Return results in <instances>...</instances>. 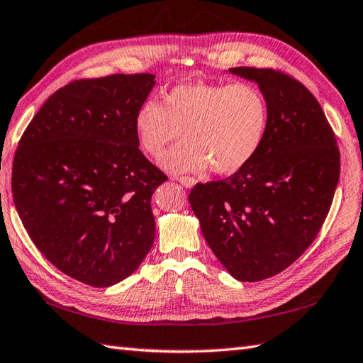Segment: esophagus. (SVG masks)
Instances as JSON below:
<instances>
[{"label":"esophagus","mask_w":363,"mask_h":363,"mask_svg":"<svg viewBox=\"0 0 363 363\" xmlns=\"http://www.w3.org/2000/svg\"><path fill=\"white\" fill-rule=\"evenodd\" d=\"M177 180H179V183L183 184L184 188H192L196 184V180L191 179V177H177Z\"/></svg>","instance_id":"esophagus-1"}]
</instances>
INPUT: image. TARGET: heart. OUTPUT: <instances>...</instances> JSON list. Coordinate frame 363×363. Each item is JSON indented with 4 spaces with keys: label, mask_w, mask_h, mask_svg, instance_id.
<instances>
[{
    "label": "heart",
    "mask_w": 363,
    "mask_h": 363,
    "mask_svg": "<svg viewBox=\"0 0 363 363\" xmlns=\"http://www.w3.org/2000/svg\"><path fill=\"white\" fill-rule=\"evenodd\" d=\"M133 128L140 149L155 160L184 133V146L161 161L169 172L211 167L231 175L259 152L269 128V104L253 84H182L163 96V106L144 102Z\"/></svg>",
    "instance_id": "heart-1"
}]
</instances>
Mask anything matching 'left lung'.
<instances>
[{
	"label": "left lung",
	"instance_id": "1",
	"mask_svg": "<svg viewBox=\"0 0 363 363\" xmlns=\"http://www.w3.org/2000/svg\"><path fill=\"white\" fill-rule=\"evenodd\" d=\"M269 104V128L250 163L225 180L197 183L192 211L209 248L238 281L275 277L317 238L340 177V152L318 101L272 68L238 67Z\"/></svg>",
	"mask_w": 363,
	"mask_h": 363
}]
</instances>
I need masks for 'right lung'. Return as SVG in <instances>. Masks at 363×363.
Masks as SVG:
<instances>
[{
	"mask_svg": "<svg viewBox=\"0 0 363 363\" xmlns=\"http://www.w3.org/2000/svg\"><path fill=\"white\" fill-rule=\"evenodd\" d=\"M155 76L74 80L24 130L12 196L29 238L65 275L93 287L130 277L150 252V199L167 177L143 155L133 119Z\"/></svg>",
	"mask_w": 363,
	"mask_h": 363,
	"instance_id": "1",
	"label": "right lung"
}]
</instances>
